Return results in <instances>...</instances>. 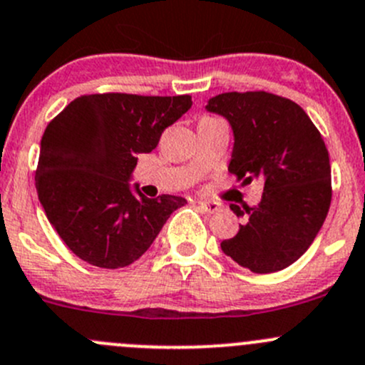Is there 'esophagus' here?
I'll list each match as a JSON object with an SVG mask.
<instances>
[{
    "instance_id": "obj_1",
    "label": "esophagus",
    "mask_w": 365,
    "mask_h": 365,
    "mask_svg": "<svg viewBox=\"0 0 365 365\" xmlns=\"http://www.w3.org/2000/svg\"><path fill=\"white\" fill-rule=\"evenodd\" d=\"M197 205H200V208L206 213H215L217 210H219V205H217V203H206V201H197Z\"/></svg>"
}]
</instances>
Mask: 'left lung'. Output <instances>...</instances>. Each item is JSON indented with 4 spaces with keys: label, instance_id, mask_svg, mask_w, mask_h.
I'll list each match as a JSON object with an SVG mask.
<instances>
[{
    "label": "left lung",
    "instance_id": "obj_1",
    "mask_svg": "<svg viewBox=\"0 0 365 365\" xmlns=\"http://www.w3.org/2000/svg\"><path fill=\"white\" fill-rule=\"evenodd\" d=\"M206 109L231 123L235 146L227 171L264 180L259 205L220 249L254 274H272L295 263L322 230L332 201L329 150L322 134L293 101L268 91H230ZM238 217L244 210L231 205Z\"/></svg>",
    "mask_w": 365,
    "mask_h": 365
}]
</instances>
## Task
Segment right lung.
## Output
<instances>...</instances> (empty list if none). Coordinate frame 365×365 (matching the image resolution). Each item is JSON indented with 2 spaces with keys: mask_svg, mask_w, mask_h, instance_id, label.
Listing matches in <instances>:
<instances>
[{
  "mask_svg": "<svg viewBox=\"0 0 365 365\" xmlns=\"http://www.w3.org/2000/svg\"><path fill=\"white\" fill-rule=\"evenodd\" d=\"M192 106L190 95H81L47 125L35 173L36 194L67 247L98 268H123L153 244L185 200L146 197L132 169L162 132Z\"/></svg>",
  "mask_w": 365,
  "mask_h": 365,
  "instance_id": "right-lung-1",
  "label": "right lung"
}]
</instances>
